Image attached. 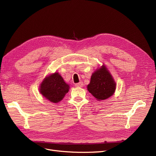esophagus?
Wrapping results in <instances>:
<instances>
[{
	"instance_id": "obj_1",
	"label": "esophagus",
	"mask_w": 156,
	"mask_h": 156,
	"mask_svg": "<svg viewBox=\"0 0 156 156\" xmlns=\"http://www.w3.org/2000/svg\"><path fill=\"white\" fill-rule=\"evenodd\" d=\"M83 82H79L78 83L75 84V87H83Z\"/></svg>"
}]
</instances>
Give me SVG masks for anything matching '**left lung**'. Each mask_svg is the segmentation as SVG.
Returning a JSON list of instances; mask_svg holds the SVG:
<instances>
[{
	"label": "left lung",
	"instance_id": "1",
	"mask_svg": "<svg viewBox=\"0 0 156 156\" xmlns=\"http://www.w3.org/2000/svg\"><path fill=\"white\" fill-rule=\"evenodd\" d=\"M116 84L105 66L103 64L96 69L87 85L88 91L98 101L106 100L114 94Z\"/></svg>",
	"mask_w": 156,
	"mask_h": 156
}]
</instances>
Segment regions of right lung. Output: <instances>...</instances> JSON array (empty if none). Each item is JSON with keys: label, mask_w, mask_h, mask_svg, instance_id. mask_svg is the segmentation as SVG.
Instances as JSON below:
<instances>
[{"label": "right lung", "mask_w": 156, "mask_h": 156, "mask_svg": "<svg viewBox=\"0 0 156 156\" xmlns=\"http://www.w3.org/2000/svg\"><path fill=\"white\" fill-rule=\"evenodd\" d=\"M69 85L64 81L58 72L49 74L44 79L40 85V92L49 101L56 103L64 98L69 89Z\"/></svg>", "instance_id": "1"}]
</instances>
